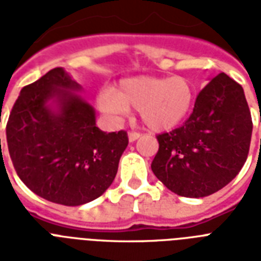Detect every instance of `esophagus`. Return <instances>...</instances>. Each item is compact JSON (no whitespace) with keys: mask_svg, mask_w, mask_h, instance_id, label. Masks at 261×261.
<instances>
[{"mask_svg":"<svg viewBox=\"0 0 261 261\" xmlns=\"http://www.w3.org/2000/svg\"><path fill=\"white\" fill-rule=\"evenodd\" d=\"M141 133H137V131H130V133H128V141H130V142H135V141H137V139H139L141 138Z\"/></svg>","mask_w":261,"mask_h":261,"instance_id":"obj_1","label":"esophagus"}]
</instances>
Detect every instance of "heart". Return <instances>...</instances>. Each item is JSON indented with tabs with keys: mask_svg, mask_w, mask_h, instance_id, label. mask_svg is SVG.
I'll return each instance as SVG.
<instances>
[{
	"mask_svg": "<svg viewBox=\"0 0 261 261\" xmlns=\"http://www.w3.org/2000/svg\"><path fill=\"white\" fill-rule=\"evenodd\" d=\"M192 96L190 81L180 75L168 79L135 75L119 81L112 90H101L97 104L100 110L111 115H126L130 108H135L145 126L165 131L186 118Z\"/></svg>",
	"mask_w": 261,
	"mask_h": 261,
	"instance_id": "b5f03b06",
	"label": "heart"
}]
</instances>
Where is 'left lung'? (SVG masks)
Instances as JSON below:
<instances>
[{
  "label": "left lung",
  "mask_w": 261,
  "mask_h": 261,
  "mask_svg": "<svg viewBox=\"0 0 261 261\" xmlns=\"http://www.w3.org/2000/svg\"><path fill=\"white\" fill-rule=\"evenodd\" d=\"M251 137L252 118L243 87L221 73L200 90L186 123L157 137L160 147L151 171L180 196H208L241 171Z\"/></svg>",
  "instance_id": "1"
}]
</instances>
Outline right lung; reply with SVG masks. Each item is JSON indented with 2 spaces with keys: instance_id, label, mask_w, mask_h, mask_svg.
<instances>
[{
  "instance_id": "obj_1",
  "label": "right lung",
  "mask_w": 261,
  "mask_h": 261,
  "mask_svg": "<svg viewBox=\"0 0 261 261\" xmlns=\"http://www.w3.org/2000/svg\"><path fill=\"white\" fill-rule=\"evenodd\" d=\"M81 90L55 67L22 88L6 124L18 177L40 198L63 206L101 196L128 145L126 131L107 134L96 126V111Z\"/></svg>"
}]
</instances>
